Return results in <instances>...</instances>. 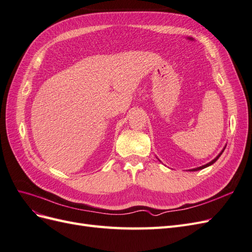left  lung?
Returning <instances> with one entry per match:
<instances>
[{
	"label": "left lung",
	"mask_w": 252,
	"mask_h": 252,
	"mask_svg": "<svg viewBox=\"0 0 252 252\" xmlns=\"http://www.w3.org/2000/svg\"><path fill=\"white\" fill-rule=\"evenodd\" d=\"M226 147V146H225ZM225 147L223 148V150L222 151H220V154L217 156V158H213L212 159V161L211 162H209V163H207V164H206V165H203V166H200V167H196V168H193V169H190L189 171H197V170H201V169H204V168H206V167H208V166H210V165H212L213 163H216L217 161H218V158L220 157V155H222L223 154V151H224V149H225ZM158 161H159V159H158Z\"/></svg>",
	"instance_id": "1"
}]
</instances>
